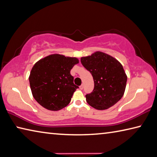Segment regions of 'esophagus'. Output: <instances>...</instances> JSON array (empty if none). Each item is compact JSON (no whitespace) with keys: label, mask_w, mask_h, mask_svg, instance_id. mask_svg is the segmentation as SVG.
<instances>
[{"label":"esophagus","mask_w":157,"mask_h":157,"mask_svg":"<svg viewBox=\"0 0 157 157\" xmlns=\"http://www.w3.org/2000/svg\"><path fill=\"white\" fill-rule=\"evenodd\" d=\"M83 87H84L83 85L82 84V85H81V86H80V89H81V90H82V89H83Z\"/></svg>","instance_id":"1"}]
</instances>
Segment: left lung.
I'll use <instances>...</instances> for the list:
<instances>
[{"label": "left lung", "mask_w": 157, "mask_h": 157, "mask_svg": "<svg viewBox=\"0 0 157 157\" xmlns=\"http://www.w3.org/2000/svg\"><path fill=\"white\" fill-rule=\"evenodd\" d=\"M81 62L90 71L94 81L92 92L85 96L88 104L98 110H105L116 104L124 95L127 81L122 64L102 52L81 57Z\"/></svg>", "instance_id": "obj_1"}]
</instances>
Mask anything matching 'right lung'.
Segmentation results:
<instances>
[{
    "label": "right lung",
    "instance_id": "1",
    "mask_svg": "<svg viewBox=\"0 0 157 157\" xmlns=\"http://www.w3.org/2000/svg\"><path fill=\"white\" fill-rule=\"evenodd\" d=\"M78 59L55 54L35 63L31 71L29 82L35 100L48 110L59 111L69 104L78 86L74 84L70 70Z\"/></svg>",
    "mask_w": 157,
    "mask_h": 157
}]
</instances>
